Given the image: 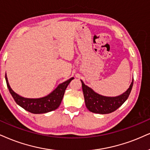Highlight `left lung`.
Segmentation results:
<instances>
[{
    "label": "left lung",
    "mask_w": 150,
    "mask_h": 150,
    "mask_svg": "<svg viewBox=\"0 0 150 150\" xmlns=\"http://www.w3.org/2000/svg\"><path fill=\"white\" fill-rule=\"evenodd\" d=\"M81 83L87 108L90 112L95 113L108 114L117 110L128 99L132 91L134 80L132 81L129 89L125 93L115 97H103L97 94L91 88L86 86L83 81H81Z\"/></svg>",
    "instance_id": "obj_1"
}]
</instances>
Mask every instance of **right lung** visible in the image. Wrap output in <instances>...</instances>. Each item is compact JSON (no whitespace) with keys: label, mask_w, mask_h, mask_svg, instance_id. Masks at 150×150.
I'll return each instance as SVG.
<instances>
[{"label":"right lung","mask_w":150,"mask_h":150,"mask_svg":"<svg viewBox=\"0 0 150 150\" xmlns=\"http://www.w3.org/2000/svg\"><path fill=\"white\" fill-rule=\"evenodd\" d=\"M74 79V78L72 77L69 80L59 85L56 89L53 90L47 97L40 98V99H28L21 97L13 91L9 85L5 74V80H6L7 88L16 103L27 111L35 114L45 113L58 108L62 100L67 87Z\"/></svg>","instance_id":"1"}]
</instances>
